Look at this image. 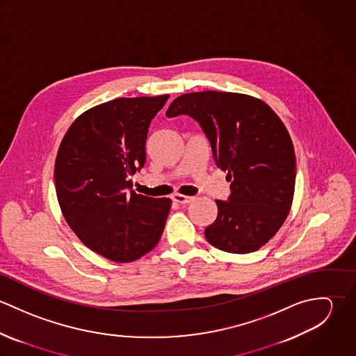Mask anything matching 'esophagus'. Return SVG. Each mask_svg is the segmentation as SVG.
<instances>
[{
  "mask_svg": "<svg viewBox=\"0 0 356 356\" xmlns=\"http://www.w3.org/2000/svg\"><path fill=\"white\" fill-rule=\"evenodd\" d=\"M172 200H174L175 203L178 204H188L191 203V202L193 200V197H189V196H184V195L175 193V195L172 196Z\"/></svg>",
  "mask_w": 356,
  "mask_h": 356,
  "instance_id": "1",
  "label": "esophagus"
}]
</instances>
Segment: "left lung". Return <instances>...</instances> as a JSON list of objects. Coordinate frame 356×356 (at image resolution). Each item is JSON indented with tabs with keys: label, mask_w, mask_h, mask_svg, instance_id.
I'll return each instance as SVG.
<instances>
[{
	"label": "left lung",
	"mask_w": 356,
	"mask_h": 356,
	"mask_svg": "<svg viewBox=\"0 0 356 356\" xmlns=\"http://www.w3.org/2000/svg\"><path fill=\"white\" fill-rule=\"evenodd\" d=\"M165 115L199 122L232 182L229 199L216 200L207 241L230 254L257 251L280 230L293 200L296 157L282 120L259 99L213 90L177 97Z\"/></svg>",
	"instance_id": "obj_1"
}]
</instances>
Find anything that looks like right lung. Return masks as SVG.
Instances as JSON below:
<instances>
[{"label": "right lung", "instance_id": "right-lung-1", "mask_svg": "<svg viewBox=\"0 0 356 356\" xmlns=\"http://www.w3.org/2000/svg\"><path fill=\"white\" fill-rule=\"evenodd\" d=\"M168 97H122L83 112L56 156V195L68 226L112 261L148 254L164 230L171 200L137 195L130 177L145 164L149 124Z\"/></svg>", "mask_w": 356, "mask_h": 356}]
</instances>
